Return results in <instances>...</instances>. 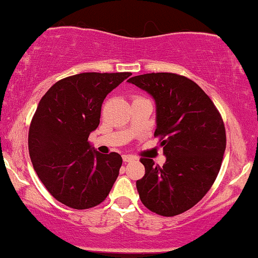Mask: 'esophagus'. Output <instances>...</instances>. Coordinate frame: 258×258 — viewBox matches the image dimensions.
Listing matches in <instances>:
<instances>
[{"label":"esophagus","instance_id":"34e87169","mask_svg":"<svg viewBox=\"0 0 258 258\" xmlns=\"http://www.w3.org/2000/svg\"><path fill=\"white\" fill-rule=\"evenodd\" d=\"M123 162H131V161H135L136 157L132 156V155H122Z\"/></svg>","mask_w":258,"mask_h":258}]
</instances>
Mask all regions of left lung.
Instances as JSON below:
<instances>
[{
	"label": "left lung",
	"instance_id": "left-lung-1",
	"mask_svg": "<svg viewBox=\"0 0 258 258\" xmlns=\"http://www.w3.org/2000/svg\"><path fill=\"white\" fill-rule=\"evenodd\" d=\"M156 103V130L166 155L162 167L141 159L137 180L142 203L153 213L175 216L200 202L218 176L226 130L215 104L196 83L175 73H147L128 79Z\"/></svg>",
	"mask_w": 258,
	"mask_h": 258
}]
</instances>
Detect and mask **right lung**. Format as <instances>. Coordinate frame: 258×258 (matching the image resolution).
Returning <instances> with one entry per match:
<instances>
[{
    "label": "right lung",
    "mask_w": 258,
    "mask_h": 258,
    "mask_svg": "<svg viewBox=\"0 0 258 258\" xmlns=\"http://www.w3.org/2000/svg\"><path fill=\"white\" fill-rule=\"evenodd\" d=\"M131 73H80L55 83L39 101L29 130L37 175L55 200L73 209L102 203L119 175L117 153L99 154L88 142L104 98Z\"/></svg>",
    "instance_id": "add662e5"
}]
</instances>
